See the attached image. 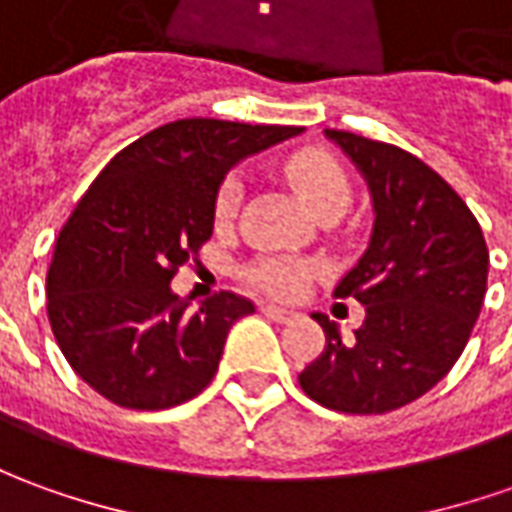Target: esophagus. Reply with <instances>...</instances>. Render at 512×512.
I'll return each mask as SVG.
<instances>
[{
	"mask_svg": "<svg viewBox=\"0 0 512 512\" xmlns=\"http://www.w3.org/2000/svg\"><path fill=\"white\" fill-rule=\"evenodd\" d=\"M263 314L269 316L271 322H291V319H297V311H288V308H280V305H263Z\"/></svg>",
	"mask_w": 512,
	"mask_h": 512,
	"instance_id": "esophagus-1",
	"label": "esophagus"
}]
</instances>
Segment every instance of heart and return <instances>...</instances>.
Returning <instances> with one entry per match:
<instances>
[{"instance_id": "obj_1", "label": "heart", "mask_w": 512, "mask_h": 512, "mask_svg": "<svg viewBox=\"0 0 512 512\" xmlns=\"http://www.w3.org/2000/svg\"><path fill=\"white\" fill-rule=\"evenodd\" d=\"M283 173L288 184L297 190V196L305 201V207L319 215L325 210H342L350 201V179L339 165V159L322 148H302L285 159ZM243 198V179L238 173L227 176L218 193H215V221L227 224L235 218ZM319 266L314 260H294V257H263L246 269V277L269 291L274 297H294L300 294L302 285L308 283Z\"/></svg>"}]
</instances>
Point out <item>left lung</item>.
Returning <instances> with one entry per match:
<instances>
[{
	"mask_svg": "<svg viewBox=\"0 0 512 512\" xmlns=\"http://www.w3.org/2000/svg\"><path fill=\"white\" fill-rule=\"evenodd\" d=\"M373 196L367 252L333 288L364 305L344 342L328 316L325 350L300 373L311 401L347 415H384L426 395L462 356L488 291V246L454 187L403 148L325 131Z\"/></svg>",
	"mask_w": 512,
	"mask_h": 512,
	"instance_id": "1",
	"label": "left lung"
}]
</instances>
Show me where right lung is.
Instances as JSON below:
<instances>
[{
  "mask_svg": "<svg viewBox=\"0 0 512 512\" xmlns=\"http://www.w3.org/2000/svg\"><path fill=\"white\" fill-rule=\"evenodd\" d=\"M300 131L176 120L123 148L83 193L52 249L47 316L69 367L106 401L154 412L210 384L229 328L255 305L221 291L193 311L170 280L210 241L229 168Z\"/></svg>",
  "mask_w": 512,
  "mask_h": 512,
  "instance_id": "add662e5",
  "label": "right lung"
}]
</instances>
